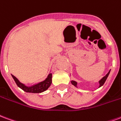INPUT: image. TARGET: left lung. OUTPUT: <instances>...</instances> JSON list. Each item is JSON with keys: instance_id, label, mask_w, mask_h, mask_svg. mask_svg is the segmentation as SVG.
Here are the masks:
<instances>
[{"instance_id": "8db88e82", "label": "left lung", "mask_w": 121, "mask_h": 121, "mask_svg": "<svg viewBox=\"0 0 121 121\" xmlns=\"http://www.w3.org/2000/svg\"><path fill=\"white\" fill-rule=\"evenodd\" d=\"M110 71H109V72H108V73L104 77H103V79H100V81H99V84H100V85H99V87L102 86L103 84H104L106 80V79L108 78V75H109ZM71 84H73V85H74V86H76V87H77V82H75V81H71Z\"/></svg>"}]
</instances>
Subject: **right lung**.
I'll return each instance as SVG.
<instances>
[{"mask_svg": "<svg viewBox=\"0 0 121 121\" xmlns=\"http://www.w3.org/2000/svg\"><path fill=\"white\" fill-rule=\"evenodd\" d=\"M12 77L13 78L14 81L17 84V85L21 88L22 90H24L26 92H28V93H38L43 92L47 90L51 85L52 84V74L50 73L48 75V77L46 79V80L42 82H40L39 83L35 85L31 86H25L24 84L21 83L19 82L18 79L16 78L15 77L11 75Z\"/></svg>", "mask_w": 121, "mask_h": 121, "instance_id": "right-lung-1", "label": "right lung"}]
</instances>
